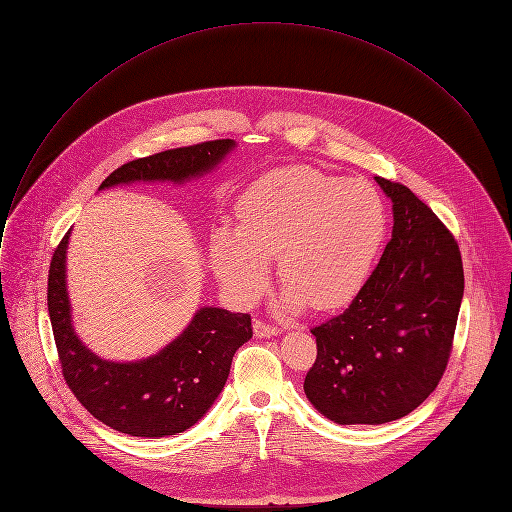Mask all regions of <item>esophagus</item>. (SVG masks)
Instances as JSON below:
<instances>
[{"label": "esophagus", "instance_id": "esophagus-1", "mask_svg": "<svg viewBox=\"0 0 512 512\" xmlns=\"http://www.w3.org/2000/svg\"><path fill=\"white\" fill-rule=\"evenodd\" d=\"M253 332L257 338H271V336H277L279 334V328L277 326H269L261 320H255L253 322Z\"/></svg>", "mask_w": 512, "mask_h": 512}]
</instances>
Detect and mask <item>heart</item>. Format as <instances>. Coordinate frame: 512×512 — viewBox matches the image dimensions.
<instances>
[{
  "label": "heart",
  "mask_w": 512,
  "mask_h": 512,
  "mask_svg": "<svg viewBox=\"0 0 512 512\" xmlns=\"http://www.w3.org/2000/svg\"><path fill=\"white\" fill-rule=\"evenodd\" d=\"M239 227L210 237V265L237 300L267 285L271 263L287 304L316 310L348 302L367 281L385 237V204L373 184L310 166H285L255 180L237 206Z\"/></svg>",
  "instance_id": "heart-1"
}]
</instances>
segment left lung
I'll return each mask as SVG.
<instances>
[{
  "mask_svg": "<svg viewBox=\"0 0 512 512\" xmlns=\"http://www.w3.org/2000/svg\"><path fill=\"white\" fill-rule=\"evenodd\" d=\"M393 202V235L371 277L318 344L304 391L340 425H379L419 407L440 383L464 296L458 243L407 186L375 176Z\"/></svg>",
  "mask_w": 512,
  "mask_h": 512,
  "instance_id": "left-lung-1",
  "label": "left lung"
}]
</instances>
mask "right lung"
Segmentation results:
<instances>
[{
  "label": "right lung",
  "instance_id": "right-lung-1",
  "mask_svg": "<svg viewBox=\"0 0 512 512\" xmlns=\"http://www.w3.org/2000/svg\"><path fill=\"white\" fill-rule=\"evenodd\" d=\"M233 139L204 141L123 164L99 190L133 182L184 184L214 170L233 150ZM70 231L48 271V314L62 375L83 407L105 425L135 437L176 435L198 423L221 395L231 362L253 336L251 316L202 306L170 344L148 358L115 362L97 356L72 326L66 289Z\"/></svg>",
  "mask_w": 512,
  "mask_h": 512
}]
</instances>
